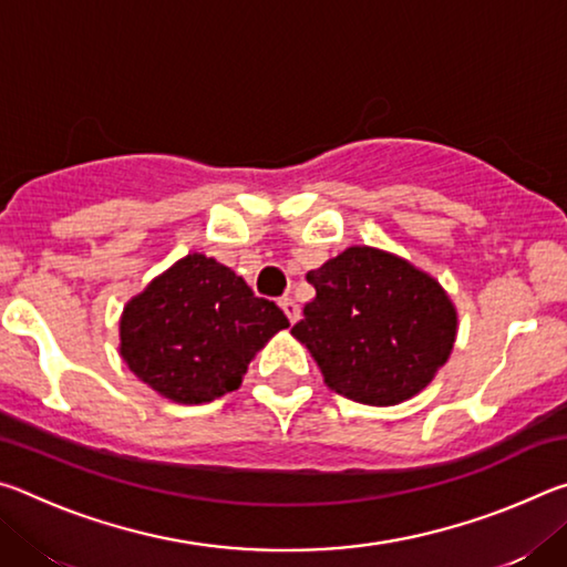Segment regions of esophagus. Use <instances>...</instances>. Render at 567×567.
I'll return each mask as SVG.
<instances>
[{
	"instance_id": "34e87169",
	"label": "esophagus",
	"mask_w": 567,
	"mask_h": 567,
	"mask_svg": "<svg viewBox=\"0 0 567 567\" xmlns=\"http://www.w3.org/2000/svg\"><path fill=\"white\" fill-rule=\"evenodd\" d=\"M280 307L285 310V315H287V320H290L292 324L300 320V305H297L292 297H282L280 300Z\"/></svg>"
}]
</instances>
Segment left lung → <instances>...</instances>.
<instances>
[{"label": "left lung", "instance_id": "8db88e82", "mask_svg": "<svg viewBox=\"0 0 567 567\" xmlns=\"http://www.w3.org/2000/svg\"><path fill=\"white\" fill-rule=\"evenodd\" d=\"M315 297L292 328L324 385L372 408L425 390L457 338V310L433 275L388 249L352 245L307 272Z\"/></svg>", "mask_w": 567, "mask_h": 567}]
</instances>
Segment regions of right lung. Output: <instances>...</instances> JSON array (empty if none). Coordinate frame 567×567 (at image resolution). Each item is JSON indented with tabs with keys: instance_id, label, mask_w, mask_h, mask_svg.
Returning a JSON list of instances; mask_svg holds the SVG:
<instances>
[{
	"instance_id": "add662e5",
	"label": "right lung",
	"mask_w": 567,
	"mask_h": 567,
	"mask_svg": "<svg viewBox=\"0 0 567 567\" xmlns=\"http://www.w3.org/2000/svg\"><path fill=\"white\" fill-rule=\"evenodd\" d=\"M285 312L215 257L192 252L124 305L120 354L157 395L203 405L243 385Z\"/></svg>"
}]
</instances>
